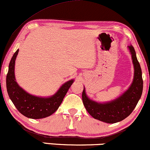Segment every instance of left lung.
I'll use <instances>...</instances> for the list:
<instances>
[{"label": "left lung", "mask_w": 150, "mask_h": 150, "mask_svg": "<svg viewBox=\"0 0 150 150\" xmlns=\"http://www.w3.org/2000/svg\"><path fill=\"white\" fill-rule=\"evenodd\" d=\"M134 64V79L129 88L120 97L108 102H97L92 100L86 93L85 87L82 99L87 111L95 119L109 124L122 121L132 113L141 97L143 81L140 65L132 45L128 46Z\"/></svg>", "instance_id": "obj_1"}]
</instances>
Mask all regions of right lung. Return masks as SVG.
Listing matches in <instances>:
<instances>
[{
    "label": "right lung",
    "mask_w": 150,
    "mask_h": 150,
    "mask_svg": "<svg viewBox=\"0 0 150 150\" xmlns=\"http://www.w3.org/2000/svg\"><path fill=\"white\" fill-rule=\"evenodd\" d=\"M18 53V49L16 50L11 59L6 77V86L9 97L16 109L25 117L31 119H42L49 117L58 110L74 80L71 79L67 81L54 95L50 97H42L31 95L18 86L16 81L14 65Z\"/></svg>",
    "instance_id": "obj_1"
}]
</instances>
